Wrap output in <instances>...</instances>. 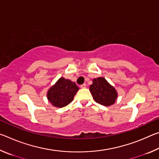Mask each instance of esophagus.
Listing matches in <instances>:
<instances>
[{
	"mask_svg": "<svg viewBox=\"0 0 159 159\" xmlns=\"http://www.w3.org/2000/svg\"><path fill=\"white\" fill-rule=\"evenodd\" d=\"M80 87L81 88H85L86 87V84H85V83H84V84H82V85H80Z\"/></svg>",
	"mask_w": 159,
	"mask_h": 159,
	"instance_id": "1",
	"label": "esophagus"
}]
</instances>
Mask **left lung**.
Wrapping results in <instances>:
<instances>
[{"label": "left lung", "mask_w": 159, "mask_h": 159, "mask_svg": "<svg viewBox=\"0 0 159 159\" xmlns=\"http://www.w3.org/2000/svg\"><path fill=\"white\" fill-rule=\"evenodd\" d=\"M90 91L94 100L106 107L114 104L118 97L114 87L110 85L103 77L93 80V84L90 86Z\"/></svg>", "instance_id": "obj_1"}]
</instances>
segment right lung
Wrapping results in <instances>:
<instances>
[{"label":"right lung","instance_id":"1","mask_svg":"<svg viewBox=\"0 0 159 159\" xmlns=\"http://www.w3.org/2000/svg\"><path fill=\"white\" fill-rule=\"evenodd\" d=\"M79 88L74 82L61 77L47 93V98L51 104L56 107H64L73 101Z\"/></svg>","mask_w":159,"mask_h":159}]
</instances>
